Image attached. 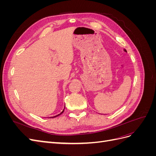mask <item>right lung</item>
Listing matches in <instances>:
<instances>
[{
	"label": "right lung",
	"mask_w": 156,
	"mask_h": 156,
	"mask_svg": "<svg viewBox=\"0 0 156 156\" xmlns=\"http://www.w3.org/2000/svg\"><path fill=\"white\" fill-rule=\"evenodd\" d=\"M64 108H65V107H64ZM64 110H63V111H62V112H60V114H58V115H56V116H52V117H49V118H55V117H56V116H58V115H61V114H62V112H64Z\"/></svg>",
	"instance_id": "right-lung-1"
}]
</instances>
